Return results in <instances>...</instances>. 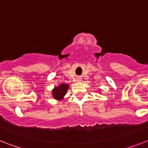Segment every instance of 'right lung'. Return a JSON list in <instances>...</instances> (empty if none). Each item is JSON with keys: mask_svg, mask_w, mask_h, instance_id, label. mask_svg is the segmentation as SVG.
Masks as SVG:
<instances>
[{"mask_svg": "<svg viewBox=\"0 0 148 148\" xmlns=\"http://www.w3.org/2000/svg\"><path fill=\"white\" fill-rule=\"evenodd\" d=\"M69 89V85L65 84H61L58 86H55L52 90L53 98L57 101H62L66 95L68 89Z\"/></svg>", "mask_w": 148, "mask_h": 148, "instance_id": "right-lung-1", "label": "right lung"}]
</instances>
